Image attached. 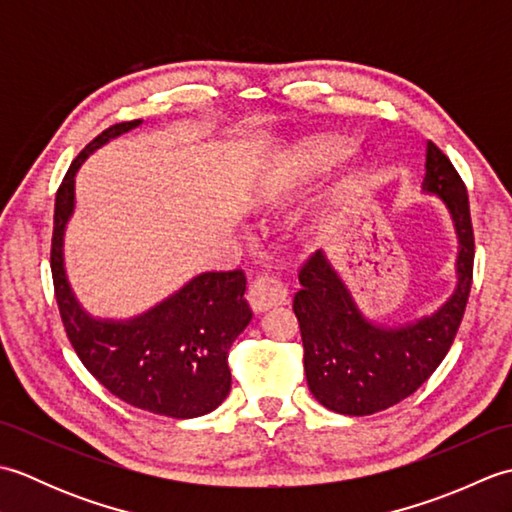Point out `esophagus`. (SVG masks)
<instances>
[{"label":"esophagus","instance_id":"obj_1","mask_svg":"<svg viewBox=\"0 0 512 512\" xmlns=\"http://www.w3.org/2000/svg\"><path fill=\"white\" fill-rule=\"evenodd\" d=\"M286 297H288L286 286L273 275H257L253 281H250L248 292H246L250 308L255 312H264L275 306H281V303L286 301Z\"/></svg>","mask_w":512,"mask_h":512}]
</instances>
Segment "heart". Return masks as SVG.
Returning <instances> with one entry per match:
<instances>
[{"label": "heart", "instance_id": "obj_1", "mask_svg": "<svg viewBox=\"0 0 512 512\" xmlns=\"http://www.w3.org/2000/svg\"><path fill=\"white\" fill-rule=\"evenodd\" d=\"M341 156H343L341 147H319V149L308 151V156L303 158V165H308L312 169H328L336 160H341Z\"/></svg>", "mask_w": 512, "mask_h": 512}]
</instances>
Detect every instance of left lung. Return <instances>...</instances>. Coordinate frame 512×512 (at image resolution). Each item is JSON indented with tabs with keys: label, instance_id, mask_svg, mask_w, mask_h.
Returning a JSON list of instances; mask_svg holds the SVG:
<instances>
[{
	"label": "left lung",
	"instance_id": "1",
	"mask_svg": "<svg viewBox=\"0 0 512 512\" xmlns=\"http://www.w3.org/2000/svg\"><path fill=\"white\" fill-rule=\"evenodd\" d=\"M424 167L422 189L447 204L460 239L458 288L436 314L402 328H378L358 312L321 250L299 270L301 290L292 310L301 328L308 387L323 407L343 416H369L411 396L447 356L464 317L475 259L469 193L431 140Z\"/></svg>",
	"mask_w": 512,
	"mask_h": 512
}]
</instances>
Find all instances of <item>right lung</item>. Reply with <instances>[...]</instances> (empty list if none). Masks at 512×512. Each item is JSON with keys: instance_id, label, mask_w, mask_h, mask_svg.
<instances>
[{"instance_id": "add662e5", "label": "right lung", "mask_w": 512, "mask_h": 512, "mask_svg": "<svg viewBox=\"0 0 512 512\" xmlns=\"http://www.w3.org/2000/svg\"><path fill=\"white\" fill-rule=\"evenodd\" d=\"M140 125L107 127L85 145L59 184L54 200L50 268L65 334L85 369L127 405L169 418L213 411L231 391L228 350L253 319L244 299L242 270L204 273L143 317L127 323L96 321L76 303L63 270V231L74 209V176L107 140Z\"/></svg>"}]
</instances>
